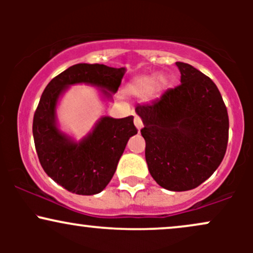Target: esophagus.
<instances>
[{
  "instance_id": "1",
  "label": "esophagus",
  "mask_w": 253,
  "mask_h": 253,
  "mask_svg": "<svg viewBox=\"0 0 253 253\" xmlns=\"http://www.w3.org/2000/svg\"><path fill=\"white\" fill-rule=\"evenodd\" d=\"M134 125L136 126V128H138L139 130H140L141 128H143V121H141V119L138 117V115H135L134 117Z\"/></svg>"
}]
</instances>
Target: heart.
<instances>
[{"instance_id": "1", "label": "heart", "mask_w": 253, "mask_h": 253, "mask_svg": "<svg viewBox=\"0 0 253 253\" xmlns=\"http://www.w3.org/2000/svg\"><path fill=\"white\" fill-rule=\"evenodd\" d=\"M164 83L165 80L163 77L158 78V81L156 82L155 77L141 76L136 78L134 82L132 83V85H130V91H132L133 94L138 95V96H147V95H150L151 92L153 91L155 85L156 88H161Z\"/></svg>"}]
</instances>
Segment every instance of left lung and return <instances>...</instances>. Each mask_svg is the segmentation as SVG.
<instances>
[{
    "label": "left lung",
    "mask_w": 253,
    "mask_h": 253,
    "mask_svg": "<svg viewBox=\"0 0 253 253\" xmlns=\"http://www.w3.org/2000/svg\"><path fill=\"white\" fill-rule=\"evenodd\" d=\"M181 84L151 103L138 104L145 158L161 187L185 191L213 175L225 157L228 114L215 83L189 64L177 62Z\"/></svg>",
    "instance_id": "left-lung-1"
}]
</instances>
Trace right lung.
<instances>
[{"label":"right lung","mask_w":253,"mask_h":253,"mask_svg":"<svg viewBox=\"0 0 253 253\" xmlns=\"http://www.w3.org/2000/svg\"><path fill=\"white\" fill-rule=\"evenodd\" d=\"M125 68L103 64H76L52 78L43 90L33 118V138L40 164L48 176L78 195L101 193L110 182L127 141L138 133L133 117H104L81 143L63 134L56 125V106L66 86L88 83L102 89L106 97L117 92Z\"/></svg>","instance_id":"obj_1"}]
</instances>
